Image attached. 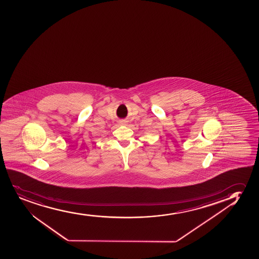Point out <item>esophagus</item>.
<instances>
[{
    "instance_id": "obj_1",
    "label": "esophagus",
    "mask_w": 259,
    "mask_h": 259,
    "mask_svg": "<svg viewBox=\"0 0 259 259\" xmlns=\"http://www.w3.org/2000/svg\"><path fill=\"white\" fill-rule=\"evenodd\" d=\"M120 124H121V125H125V124H126V121L122 120V121H120Z\"/></svg>"
}]
</instances>
